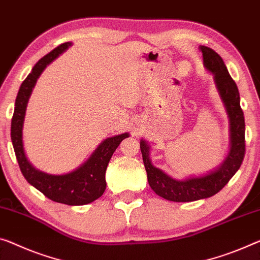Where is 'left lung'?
<instances>
[{
    "mask_svg": "<svg viewBox=\"0 0 260 260\" xmlns=\"http://www.w3.org/2000/svg\"><path fill=\"white\" fill-rule=\"evenodd\" d=\"M203 65L214 75L215 86L225 107L230 125V149L226 157L217 167L198 177L179 179L172 178L150 159V145L141 139V151L145 166L147 181L159 197L174 202H190L210 198L224 187L242 165L245 153V122L239 101L236 82L230 77L223 59L207 46H200Z\"/></svg>",
    "mask_w": 260,
    "mask_h": 260,
    "instance_id": "1",
    "label": "left lung"
}]
</instances>
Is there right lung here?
<instances>
[{"instance_id":"1","label":"right lung","mask_w":260,"mask_h":260,"mask_svg":"<svg viewBox=\"0 0 260 260\" xmlns=\"http://www.w3.org/2000/svg\"><path fill=\"white\" fill-rule=\"evenodd\" d=\"M71 45L72 43L67 42L52 50L36 63L31 73L22 82L16 98L14 116L11 119V142L19 169L31 186L54 202L69 206H82L95 201L105 193L108 164L119 143L129 137V134L124 133L105 139L81 166L66 174H49L36 169L27 160L23 145L24 117L37 79L41 77L45 67Z\"/></svg>"}]
</instances>
